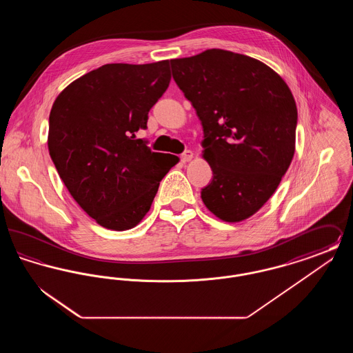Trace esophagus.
I'll list each match as a JSON object with an SVG mask.
<instances>
[{
  "mask_svg": "<svg viewBox=\"0 0 353 353\" xmlns=\"http://www.w3.org/2000/svg\"><path fill=\"white\" fill-rule=\"evenodd\" d=\"M180 159H181V161H183V163H188V161H190V160L193 159V152L186 150L184 153H181Z\"/></svg>",
  "mask_w": 353,
  "mask_h": 353,
  "instance_id": "esophagus-1",
  "label": "esophagus"
}]
</instances>
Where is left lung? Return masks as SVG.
I'll return each mask as SVG.
<instances>
[{
  "label": "left lung",
  "instance_id": "obj_1",
  "mask_svg": "<svg viewBox=\"0 0 353 353\" xmlns=\"http://www.w3.org/2000/svg\"><path fill=\"white\" fill-rule=\"evenodd\" d=\"M170 68L201 120L203 157L213 170L202 201L222 221L249 219L294 157L298 111L288 85L265 63L221 49L170 59Z\"/></svg>",
  "mask_w": 353,
  "mask_h": 353
}]
</instances>
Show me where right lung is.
<instances>
[{
    "label": "right lung",
    "mask_w": 353,
    "mask_h": 353,
    "mask_svg": "<svg viewBox=\"0 0 353 353\" xmlns=\"http://www.w3.org/2000/svg\"><path fill=\"white\" fill-rule=\"evenodd\" d=\"M169 82V61L110 63L68 84L52 104L51 160L72 199L103 228L136 226L179 161L136 139Z\"/></svg>",
    "instance_id": "right-lung-1"
}]
</instances>
